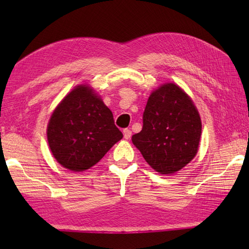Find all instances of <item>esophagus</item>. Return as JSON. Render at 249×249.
Wrapping results in <instances>:
<instances>
[{"label":"esophagus","mask_w":249,"mask_h":249,"mask_svg":"<svg viewBox=\"0 0 249 249\" xmlns=\"http://www.w3.org/2000/svg\"><path fill=\"white\" fill-rule=\"evenodd\" d=\"M123 135H124V138H125L126 140L130 139V137H131V130L128 129V128H125V129L123 130Z\"/></svg>","instance_id":"esophagus-1"}]
</instances>
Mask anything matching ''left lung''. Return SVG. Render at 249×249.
Listing matches in <instances>:
<instances>
[{
  "label": "left lung",
  "instance_id": "1",
  "mask_svg": "<svg viewBox=\"0 0 249 249\" xmlns=\"http://www.w3.org/2000/svg\"><path fill=\"white\" fill-rule=\"evenodd\" d=\"M142 120V130L131 140L155 171L177 172L197 154L200 115L193 100L177 84L166 83L151 94Z\"/></svg>",
  "mask_w": 249,
  "mask_h": 249
}]
</instances>
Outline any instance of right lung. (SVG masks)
Listing matches in <instances>:
<instances>
[{
    "label": "right lung",
    "instance_id": "1",
    "mask_svg": "<svg viewBox=\"0 0 249 249\" xmlns=\"http://www.w3.org/2000/svg\"><path fill=\"white\" fill-rule=\"evenodd\" d=\"M50 150L63 167L84 171L123 138L113 114L88 86H78L57 106L47 129Z\"/></svg>",
    "mask_w": 249,
    "mask_h": 249
}]
</instances>
